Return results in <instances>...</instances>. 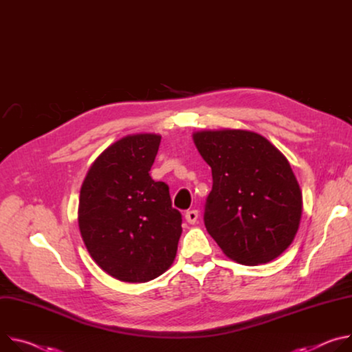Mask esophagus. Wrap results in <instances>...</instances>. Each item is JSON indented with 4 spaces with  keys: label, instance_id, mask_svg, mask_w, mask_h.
Listing matches in <instances>:
<instances>
[{
    "label": "esophagus",
    "instance_id": "1",
    "mask_svg": "<svg viewBox=\"0 0 352 352\" xmlns=\"http://www.w3.org/2000/svg\"><path fill=\"white\" fill-rule=\"evenodd\" d=\"M184 218H186V221L188 222V223H196L197 222V219H199V211L197 210H191V211H187L186 212V215H184Z\"/></svg>",
    "mask_w": 352,
    "mask_h": 352
}]
</instances>
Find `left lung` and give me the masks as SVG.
I'll return each mask as SVG.
<instances>
[{
  "label": "left lung",
  "mask_w": 352,
  "mask_h": 352,
  "mask_svg": "<svg viewBox=\"0 0 352 352\" xmlns=\"http://www.w3.org/2000/svg\"><path fill=\"white\" fill-rule=\"evenodd\" d=\"M212 170L204 223L232 260L246 265L278 257L292 243L302 215V192L285 156L248 130L192 134Z\"/></svg>",
  "instance_id": "1"
}]
</instances>
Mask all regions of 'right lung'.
Instances as JSON below:
<instances>
[{"instance_id": "right-lung-1", "label": "right lung", "mask_w": 352, "mask_h": 352, "mask_svg": "<svg viewBox=\"0 0 352 352\" xmlns=\"http://www.w3.org/2000/svg\"><path fill=\"white\" fill-rule=\"evenodd\" d=\"M161 135H127L106 148L81 187L78 225L84 243L109 276L146 283L172 265L182 214L169 186L149 176Z\"/></svg>"}]
</instances>
